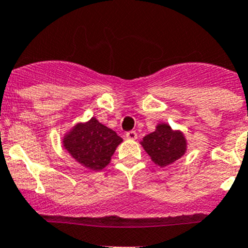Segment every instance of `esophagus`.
<instances>
[{"label": "esophagus", "mask_w": 248, "mask_h": 248, "mask_svg": "<svg viewBox=\"0 0 248 248\" xmlns=\"http://www.w3.org/2000/svg\"><path fill=\"white\" fill-rule=\"evenodd\" d=\"M124 137H126L127 139L134 140V139H137V132H136V131H129V132H126V134H124Z\"/></svg>", "instance_id": "34e87169"}]
</instances>
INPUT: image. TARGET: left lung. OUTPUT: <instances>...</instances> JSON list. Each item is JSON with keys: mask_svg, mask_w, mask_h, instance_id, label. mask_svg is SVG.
<instances>
[{"mask_svg": "<svg viewBox=\"0 0 248 248\" xmlns=\"http://www.w3.org/2000/svg\"><path fill=\"white\" fill-rule=\"evenodd\" d=\"M141 145L152 161L161 167L172 163L186 151L184 134L172 131L166 124H158L156 131L144 137Z\"/></svg>", "mask_w": 248, "mask_h": 248, "instance_id": "left-lung-1", "label": "left lung"}]
</instances>
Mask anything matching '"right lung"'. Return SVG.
<instances>
[{
    "mask_svg": "<svg viewBox=\"0 0 248 248\" xmlns=\"http://www.w3.org/2000/svg\"><path fill=\"white\" fill-rule=\"evenodd\" d=\"M121 141V137L94 117L86 124H77L63 139L64 147L73 158L92 170L103 169Z\"/></svg>",
    "mask_w": 248,
    "mask_h": 248,
    "instance_id": "right-lung-1",
    "label": "right lung"
}]
</instances>
